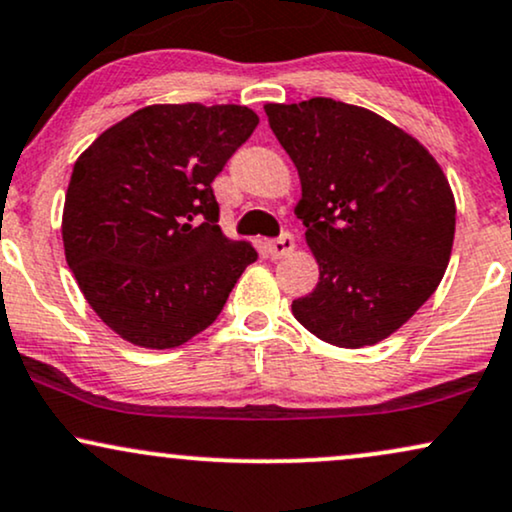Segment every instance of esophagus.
Returning <instances> with one entry per match:
<instances>
[{
    "label": "esophagus",
    "instance_id": "34e87169",
    "mask_svg": "<svg viewBox=\"0 0 512 512\" xmlns=\"http://www.w3.org/2000/svg\"><path fill=\"white\" fill-rule=\"evenodd\" d=\"M293 248H295V240L291 233H283V236L269 240L267 243V252L272 255V260H281V257L291 255Z\"/></svg>",
    "mask_w": 512,
    "mask_h": 512
}]
</instances>
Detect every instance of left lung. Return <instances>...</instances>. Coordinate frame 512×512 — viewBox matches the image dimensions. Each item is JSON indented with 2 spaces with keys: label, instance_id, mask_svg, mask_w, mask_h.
<instances>
[{
  "label": "left lung",
  "instance_id": "left-lung-1",
  "mask_svg": "<svg viewBox=\"0 0 512 512\" xmlns=\"http://www.w3.org/2000/svg\"><path fill=\"white\" fill-rule=\"evenodd\" d=\"M300 176L295 217L319 264L293 300L310 334L365 348L398 331L436 291L455 236V197L420 140L365 107L312 97L264 104Z\"/></svg>",
  "mask_w": 512,
  "mask_h": 512
}]
</instances>
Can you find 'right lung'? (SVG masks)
<instances>
[{"label":"right lung","instance_id":"add662e5","mask_svg":"<svg viewBox=\"0 0 512 512\" xmlns=\"http://www.w3.org/2000/svg\"><path fill=\"white\" fill-rule=\"evenodd\" d=\"M240 104H150L73 164L61 238L97 317L133 346L205 331L257 250L219 229L212 181L257 128Z\"/></svg>","mask_w":512,"mask_h":512}]
</instances>
